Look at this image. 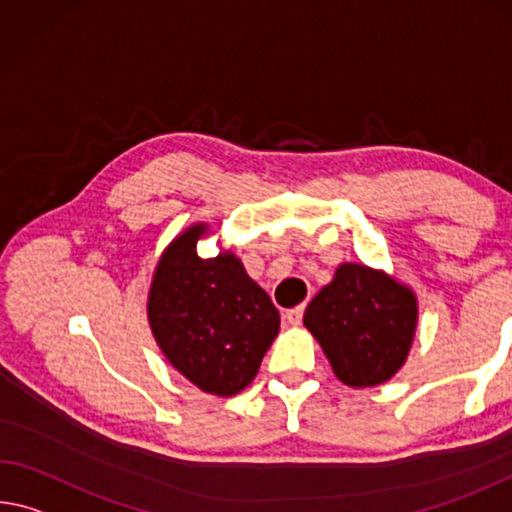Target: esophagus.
I'll return each mask as SVG.
<instances>
[{
    "label": "esophagus",
    "instance_id": "1",
    "mask_svg": "<svg viewBox=\"0 0 512 512\" xmlns=\"http://www.w3.org/2000/svg\"><path fill=\"white\" fill-rule=\"evenodd\" d=\"M303 312H305V305H296L291 307V310L285 312V319L287 323H291V326H298L300 321H303Z\"/></svg>",
    "mask_w": 512,
    "mask_h": 512
}]
</instances>
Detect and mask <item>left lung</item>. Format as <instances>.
I'll list each match as a JSON object with an SVG mask.
<instances>
[{
    "instance_id": "left-lung-1",
    "label": "left lung",
    "mask_w": 512,
    "mask_h": 512,
    "mask_svg": "<svg viewBox=\"0 0 512 512\" xmlns=\"http://www.w3.org/2000/svg\"><path fill=\"white\" fill-rule=\"evenodd\" d=\"M417 296L385 271L344 262L307 305L303 323L348 387L383 385L408 360Z\"/></svg>"
}]
</instances>
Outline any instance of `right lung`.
Here are the masks:
<instances>
[{"mask_svg":"<svg viewBox=\"0 0 512 512\" xmlns=\"http://www.w3.org/2000/svg\"><path fill=\"white\" fill-rule=\"evenodd\" d=\"M207 232V223L186 227L161 253L148 321L173 369L202 392L234 396L257 376L278 337L280 312L230 250L198 255Z\"/></svg>","mask_w":512,"mask_h":512,"instance_id":"add662e5","label":"right lung"}]
</instances>
